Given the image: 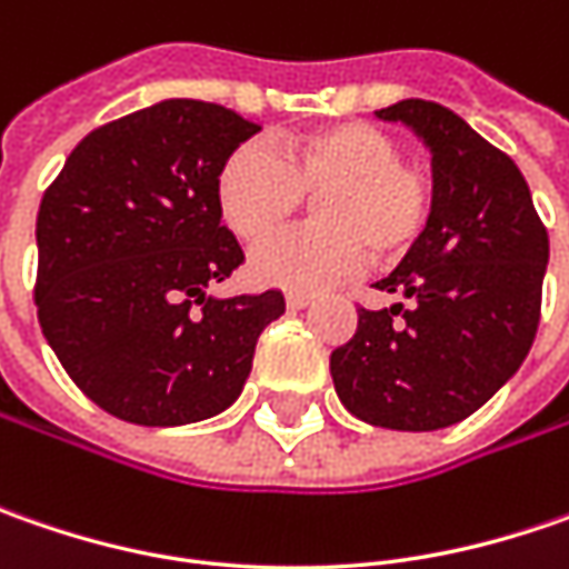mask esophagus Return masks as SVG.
Masks as SVG:
<instances>
[{
  "instance_id": "1",
  "label": "esophagus",
  "mask_w": 569,
  "mask_h": 569,
  "mask_svg": "<svg viewBox=\"0 0 569 569\" xmlns=\"http://www.w3.org/2000/svg\"><path fill=\"white\" fill-rule=\"evenodd\" d=\"M284 303H288V310H303V307H310V303H313V295L288 291V295H284Z\"/></svg>"
}]
</instances>
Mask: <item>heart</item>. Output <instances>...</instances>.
<instances>
[{
    "mask_svg": "<svg viewBox=\"0 0 569 569\" xmlns=\"http://www.w3.org/2000/svg\"><path fill=\"white\" fill-rule=\"evenodd\" d=\"M218 211L240 240L284 228L313 199V228L288 230L256 247L259 284L317 291L361 262L392 266L425 240L433 218V183L405 161L399 142L373 122H332L284 139L278 154L240 144L218 170Z\"/></svg>",
    "mask_w": 569,
    "mask_h": 569,
    "instance_id": "1",
    "label": "heart"
}]
</instances>
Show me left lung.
<instances>
[{"label": "left lung", "mask_w": 569, "mask_h": 569, "mask_svg": "<svg viewBox=\"0 0 569 569\" xmlns=\"http://www.w3.org/2000/svg\"><path fill=\"white\" fill-rule=\"evenodd\" d=\"M430 151L433 218L377 288L405 303L358 310L332 351L341 405L373 427L459 425L519 370L536 341L548 230L513 158L433 100L377 110Z\"/></svg>", "instance_id": "8db88e82"}]
</instances>
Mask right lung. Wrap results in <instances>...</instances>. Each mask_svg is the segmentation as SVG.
Instances as JSON below:
<instances>
[{
    "label": "right lung",
    "mask_w": 569,
    "mask_h": 569,
    "mask_svg": "<svg viewBox=\"0 0 569 569\" xmlns=\"http://www.w3.org/2000/svg\"><path fill=\"white\" fill-rule=\"evenodd\" d=\"M259 126L170 98L107 122L66 158L37 211V319L66 373L113 418L206 421L237 402L281 291L211 297L240 262L218 170Z\"/></svg>",
    "instance_id": "right-lung-1"
}]
</instances>
